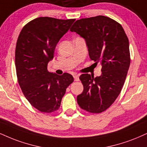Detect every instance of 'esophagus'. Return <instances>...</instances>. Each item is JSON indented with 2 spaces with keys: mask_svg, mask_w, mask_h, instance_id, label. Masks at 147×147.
<instances>
[{
  "mask_svg": "<svg viewBox=\"0 0 147 147\" xmlns=\"http://www.w3.org/2000/svg\"><path fill=\"white\" fill-rule=\"evenodd\" d=\"M74 80H75V81H79V77H78V76L74 75Z\"/></svg>",
  "mask_w": 147,
  "mask_h": 147,
  "instance_id": "34e87169",
  "label": "esophagus"
}]
</instances>
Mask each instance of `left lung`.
I'll return each mask as SVG.
<instances>
[{"mask_svg": "<svg viewBox=\"0 0 147 147\" xmlns=\"http://www.w3.org/2000/svg\"><path fill=\"white\" fill-rule=\"evenodd\" d=\"M70 30L84 38L90 59L102 66L99 76H80L84 90L77 96L78 104L100 113L113 104L123 86L130 65L129 40L120 24L104 16L78 20Z\"/></svg>", "mask_w": 147, "mask_h": 147, "instance_id": "8db88e82", "label": "left lung"}]
</instances>
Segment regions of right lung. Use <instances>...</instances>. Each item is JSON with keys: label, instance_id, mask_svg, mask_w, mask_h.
I'll return each mask as SVG.
<instances>
[{"label": "right lung", "instance_id": "obj_1", "mask_svg": "<svg viewBox=\"0 0 147 147\" xmlns=\"http://www.w3.org/2000/svg\"><path fill=\"white\" fill-rule=\"evenodd\" d=\"M74 21L37 18L23 27L18 38L15 63L18 83L27 100L40 112L59 109L66 88L74 82L68 73L59 76L49 72L48 64Z\"/></svg>", "mask_w": 147, "mask_h": 147}]
</instances>
